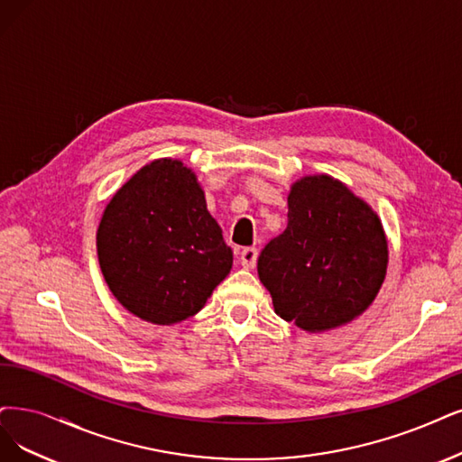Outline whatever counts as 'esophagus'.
<instances>
[{
    "instance_id": "obj_1",
    "label": "esophagus",
    "mask_w": 462,
    "mask_h": 462,
    "mask_svg": "<svg viewBox=\"0 0 462 462\" xmlns=\"http://www.w3.org/2000/svg\"><path fill=\"white\" fill-rule=\"evenodd\" d=\"M257 257H259V251L254 247H245L242 249L240 253V263L244 268H253L254 264H257Z\"/></svg>"
}]
</instances>
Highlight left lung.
Returning a JSON list of instances; mask_svg holds the SVG:
<instances>
[{"instance_id": "obj_1", "label": "left lung", "mask_w": 462, "mask_h": 462, "mask_svg": "<svg viewBox=\"0 0 462 462\" xmlns=\"http://www.w3.org/2000/svg\"><path fill=\"white\" fill-rule=\"evenodd\" d=\"M287 209V228L257 263L274 310L306 331L343 326L383 285L388 249L381 220L328 175L295 182Z\"/></svg>"}]
</instances>
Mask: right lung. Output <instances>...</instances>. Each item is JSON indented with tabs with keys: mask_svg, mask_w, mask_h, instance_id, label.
Listing matches in <instances>:
<instances>
[{
	"mask_svg": "<svg viewBox=\"0 0 462 462\" xmlns=\"http://www.w3.org/2000/svg\"><path fill=\"white\" fill-rule=\"evenodd\" d=\"M97 251L114 297L160 326L199 312L232 268L196 175L179 160L152 162L119 188L102 215Z\"/></svg>",
	"mask_w": 462,
	"mask_h": 462,
	"instance_id": "obj_1",
	"label": "right lung"
}]
</instances>
